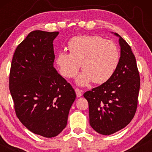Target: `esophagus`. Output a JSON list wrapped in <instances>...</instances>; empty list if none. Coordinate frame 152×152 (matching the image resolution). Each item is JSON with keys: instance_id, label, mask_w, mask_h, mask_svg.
<instances>
[{"instance_id": "34e87169", "label": "esophagus", "mask_w": 152, "mask_h": 152, "mask_svg": "<svg viewBox=\"0 0 152 152\" xmlns=\"http://www.w3.org/2000/svg\"><path fill=\"white\" fill-rule=\"evenodd\" d=\"M82 92L83 91L82 90H80V89L79 88H75V93H76V95H77V97H80L82 96Z\"/></svg>"}]
</instances>
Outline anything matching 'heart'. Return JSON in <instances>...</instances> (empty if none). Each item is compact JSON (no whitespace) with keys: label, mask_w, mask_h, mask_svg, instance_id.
Wrapping results in <instances>:
<instances>
[{"label":"heart","mask_w":152,"mask_h":152,"mask_svg":"<svg viewBox=\"0 0 152 152\" xmlns=\"http://www.w3.org/2000/svg\"><path fill=\"white\" fill-rule=\"evenodd\" d=\"M70 54H58L56 63L61 75L72 78L81 68L83 72L77 83L84 86L93 81L101 84L109 80L119 64V50L113 41L98 36L83 35L70 39L68 43Z\"/></svg>","instance_id":"1"}]
</instances>
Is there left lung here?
<instances>
[{
  "mask_svg": "<svg viewBox=\"0 0 152 152\" xmlns=\"http://www.w3.org/2000/svg\"><path fill=\"white\" fill-rule=\"evenodd\" d=\"M119 37V64L111 78L86 91L91 126L99 134L111 135L125 127L134 118L138 105L140 80L136 58L129 45Z\"/></svg>",
  "mask_w": 152,
  "mask_h": 152,
  "instance_id": "obj_1",
  "label": "left lung"
}]
</instances>
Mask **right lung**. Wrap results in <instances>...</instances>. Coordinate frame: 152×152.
I'll return each instance as SVG.
<instances>
[{"label": "right lung", "mask_w": 152, "mask_h": 152, "mask_svg": "<svg viewBox=\"0 0 152 152\" xmlns=\"http://www.w3.org/2000/svg\"><path fill=\"white\" fill-rule=\"evenodd\" d=\"M59 32H31L12 58L9 87L16 115L35 134L53 138L67 124L76 94L53 66Z\"/></svg>", "instance_id": "obj_1"}]
</instances>
